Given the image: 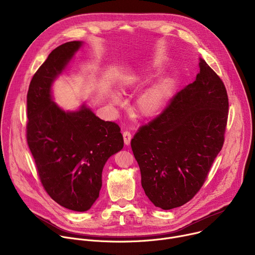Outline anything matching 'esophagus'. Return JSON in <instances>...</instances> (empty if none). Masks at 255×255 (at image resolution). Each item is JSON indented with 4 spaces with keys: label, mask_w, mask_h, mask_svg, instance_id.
Masks as SVG:
<instances>
[{
    "label": "esophagus",
    "mask_w": 255,
    "mask_h": 255,
    "mask_svg": "<svg viewBox=\"0 0 255 255\" xmlns=\"http://www.w3.org/2000/svg\"><path fill=\"white\" fill-rule=\"evenodd\" d=\"M123 138H124V143L126 145H129L130 144V141L132 139V135L129 131H124L123 132Z\"/></svg>",
    "instance_id": "esophagus-1"
}]
</instances>
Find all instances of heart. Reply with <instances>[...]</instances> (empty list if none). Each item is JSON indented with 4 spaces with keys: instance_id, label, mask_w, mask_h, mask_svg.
<instances>
[{
    "instance_id": "1",
    "label": "heart",
    "mask_w": 255,
    "mask_h": 255,
    "mask_svg": "<svg viewBox=\"0 0 255 255\" xmlns=\"http://www.w3.org/2000/svg\"><path fill=\"white\" fill-rule=\"evenodd\" d=\"M146 76V69H137L125 74L119 83L118 89L121 94H127L142 78ZM173 89V82L171 80H164L155 87L144 93L135 104V111L141 117L148 118L154 116L160 109L164 100L168 97ZM111 103L118 105L119 98L116 95L111 96Z\"/></svg>"
}]
</instances>
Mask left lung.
I'll return each instance as SVG.
<instances>
[{
    "label": "left lung",
    "instance_id": "obj_1",
    "mask_svg": "<svg viewBox=\"0 0 255 255\" xmlns=\"http://www.w3.org/2000/svg\"><path fill=\"white\" fill-rule=\"evenodd\" d=\"M199 66L196 81L131 140L145 195L162 210L180 207L195 197L224 144L227 91L204 59Z\"/></svg>",
    "mask_w": 255,
    "mask_h": 255
}]
</instances>
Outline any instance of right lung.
<instances>
[{"mask_svg":"<svg viewBox=\"0 0 255 255\" xmlns=\"http://www.w3.org/2000/svg\"><path fill=\"white\" fill-rule=\"evenodd\" d=\"M82 41L66 42L48 55L33 76L27 94V142L41 184L60 206L91 209L102 188L109 157L124 146L120 127L101 120L86 105L63 111L52 100L51 86Z\"/></svg>","mask_w":255,"mask_h":255,"instance_id":"right-lung-1","label":"right lung"}]
</instances>
